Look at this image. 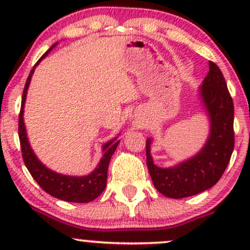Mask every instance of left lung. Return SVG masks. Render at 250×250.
Segmentation results:
<instances>
[{
	"label": "left lung",
	"mask_w": 250,
	"mask_h": 250,
	"mask_svg": "<svg viewBox=\"0 0 250 250\" xmlns=\"http://www.w3.org/2000/svg\"><path fill=\"white\" fill-rule=\"evenodd\" d=\"M207 114L209 134L196 154L168 168L159 167L151 156L153 139L146 142L147 166L154 187L170 199H183L207 190L219 182L234 150V104L223 74L209 61V71L197 89Z\"/></svg>",
	"instance_id": "8db88e82"
}]
</instances>
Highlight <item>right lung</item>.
Instances as JSON below:
<instances>
[{
  "label": "right lung",
  "instance_id": "1",
  "mask_svg": "<svg viewBox=\"0 0 250 250\" xmlns=\"http://www.w3.org/2000/svg\"><path fill=\"white\" fill-rule=\"evenodd\" d=\"M57 45V42L53 44L43 54V56L34 68L31 69L29 76H28L27 82H25L23 95H22V104L21 111L19 115V137L20 142H21L22 149V157L25 167L28 168L31 176L34 180L39 183L45 193H48L51 196L56 197L59 200L67 201V202H76V203H87L90 201L95 200L97 196H100L104 190L105 186H107V175H108V166L110 162L111 156L115 153L117 146H119L120 140L119 135L111 139L110 141L105 142L102 146V157L100 160L99 165L96 166L91 173L88 175H83V176H75V175H64L56 173V171L51 170L48 167H45L43 163L40 161L39 157L34 153L33 148H31L29 140H28L27 129L24 125V105L25 100H27L28 88H29L31 77H33L35 68L40 64V62L44 59L48 54L53 50Z\"/></svg>",
  "mask_w": 250,
  "mask_h": 250
}]
</instances>
